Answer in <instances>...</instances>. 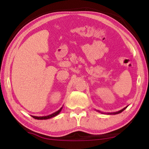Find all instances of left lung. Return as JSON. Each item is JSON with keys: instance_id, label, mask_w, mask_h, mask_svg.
I'll return each mask as SVG.
<instances>
[{"instance_id": "8db88e82", "label": "left lung", "mask_w": 149, "mask_h": 149, "mask_svg": "<svg viewBox=\"0 0 149 149\" xmlns=\"http://www.w3.org/2000/svg\"><path fill=\"white\" fill-rule=\"evenodd\" d=\"M127 107H125V108H123V109H122V110H120V111H118V112H109V113H106V114H109V115H112V114H120V113H121V112H123V110H124L125 109V108H127ZM98 112H100V111H98ZM101 113H102V114H103V112H101Z\"/></svg>"}]
</instances>
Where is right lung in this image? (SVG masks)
<instances>
[{
	"mask_svg": "<svg viewBox=\"0 0 149 149\" xmlns=\"http://www.w3.org/2000/svg\"><path fill=\"white\" fill-rule=\"evenodd\" d=\"M62 109V107L61 108H60V109L58 111H56V112L53 113V114L49 116H31L33 118H35V119H37V120H47V119H49V118L56 116H57L60 112H61Z\"/></svg>",
	"mask_w": 149,
	"mask_h": 149,
	"instance_id": "add662e5",
	"label": "right lung"
}]
</instances>
